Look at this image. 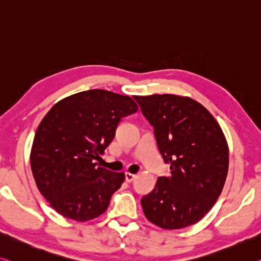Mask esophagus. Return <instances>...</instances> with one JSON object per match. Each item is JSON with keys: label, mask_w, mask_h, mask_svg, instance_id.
Instances as JSON below:
<instances>
[{"label": "esophagus", "mask_w": 261, "mask_h": 261, "mask_svg": "<svg viewBox=\"0 0 261 261\" xmlns=\"http://www.w3.org/2000/svg\"><path fill=\"white\" fill-rule=\"evenodd\" d=\"M125 178H126V182L130 183V182H133L134 179L136 178V175L135 174H130V172H127V174L125 175Z\"/></svg>", "instance_id": "esophagus-1"}]
</instances>
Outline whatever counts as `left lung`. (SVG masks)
<instances>
[{"mask_svg": "<svg viewBox=\"0 0 261 261\" xmlns=\"http://www.w3.org/2000/svg\"><path fill=\"white\" fill-rule=\"evenodd\" d=\"M134 99L151 126L170 176L159 177L141 199L146 218L166 230L199 222L215 205L228 170L222 128L203 105L189 97L153 94Z\"/></svg>", "mask_w": 261, "mask_h": 261, "instance_id": "obj_1", "label": "left lung"}]
</instances>
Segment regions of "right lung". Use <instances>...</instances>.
<instances>
[{
    "mask_svg": "<svg viewBox=\"0 0 261 261\" xmlns=\"http://www.w3.org/2000/svg\"><path fill=\"white\" fill-rule=\"evenodd\" d=\"M136 111L130 97L90 90L62 99L47 112L35 134L30 164L52 209L75 222L107 210L125 174L97 167L94 160L114 139L120 120Z\"/></svg>",
    "mask_w": 261,
    "mask_h": 261,
    "instance_id": "1",
    "label": "right lung"
}]
</instances>
